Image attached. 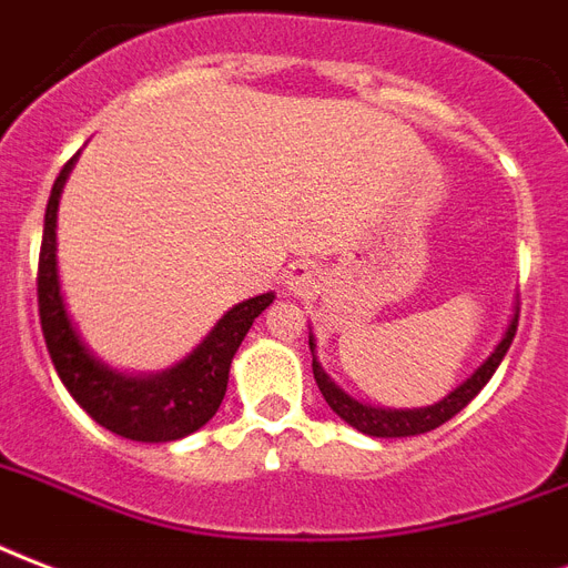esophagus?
Listing matches in <instances>:
<instances>
[{"label": "esophagus", "mask_w": 568, "mask_h": 568, "mask_svg": "<svg viewBox=\"0 0 568 568\" xmlns=\"http://www.w3.org/2000/svg\"><path fill=\"white\" fill-rule=\"evenodd\" d=\"M316 287V270L311 263H296L287 272V290L296 296H307Z\"/></svg>", "instance_id": "1"}]
</instances>
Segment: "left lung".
I'll list each match as a JSON object with an SVG mask.
<instances>
[{"instance_id": "8db88e82", "label": "left lung", "mask_w": 568, "mask_h": 568, "mask_svg": "<svg viewBox=\"0 0 568 568\" xmlns=\"http://www.w3.org/2000/svg\"><path fill=\"white\" fill-rule=\"evenodd\" d=\"M516 328H518V307H516V316H513V323H509L507 334H504V341L498 344V349L486 358V364L477 367L471 379L463 382L459 388L450 390L442 403H435V406H426V408H408V412H390V408H373V406H364L358 399H353L346 390H341L334 385L325 371L320 367V362L314 358V379L323 390L325 403L332 406V412L337 417H344L346 424L355 426L358 433L364 435H373V438H406V435H420V433H429L435 426L447 424L453 415H459L468 403H471L477 394L483 390V385L495 376L498 371V364L504 362V355H507L509 344H513V337H516ZM307 346H311V353H314V337H307Z\"/></svg>"}]
</instances>
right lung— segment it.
Listing matches in <instances>:
<instances>
[{
	"instance_id": "1",
	"label": "right lung",
	"mask_w": 568,
	"mask_h": 568,
	"mask_svg": "<svg viewBox=\"0 0 568 568\" xmlns=\"http://www.w3.org/2000/svg\"><path fill=\"white\" fill-rule=\"evenodd\" d=\"M64 169L52 183L50 204L43 215L41 257H38V314L50 358L59 371V379L70 390V397L94 417L109 433L124 435L130 442H174L195 433L219 412L227 390V373L234 353L252 328L254 316H261L272 305V293L254 296L243 305L231 307L204 337V344L189 355L186 362L171 367L162 376H121L109 371L88 353L79 334L68 320L61 302L59 272H55V213L59 195L64 189L70 169Z\"/></svg>"
}]
</instances>
